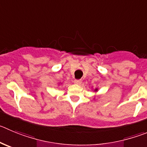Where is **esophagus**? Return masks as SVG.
I'll use <instances>...</instances> for the list:
<instances>
[{"label":"esophagus","mask_w":147,"mask_h":147,"mask_svg":"<svg viewBox=\"0 0 147 147\" xmlns=\"http://www.w3.org/2000/svg\"><path fill=\"white\" fill-rule=\"evenodd\" d=\"M81 83H82L81 80H74V83L76 85H80V84H81Z\"/></svg>","instance_id":"34e87169"}]
</instances>
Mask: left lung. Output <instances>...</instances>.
Returning <instances> with one entry per match:
<instances>
[{
	"instance_id": "1",
	"label": "left lung",
	"mask_w": 147,
	"mask_h": 147,
	"mask_svg": "<svg viewBox=\"0 0 147 147\" xmlns=\"http://www.w3.org/2000/svg\"><path fill=\"white\" fill-rule=\"evenodd\" d=\"M97 90H98V89H97V88H96L95 90H94V91H97Z\"/></svg>"
}]
</instances>
